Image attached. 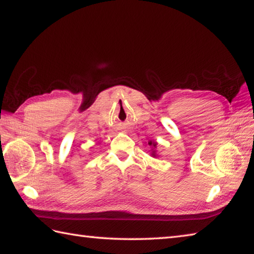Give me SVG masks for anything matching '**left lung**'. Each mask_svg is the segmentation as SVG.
<instances>
[{
	"label": "left lung",
	"mask_w": 254,
	"mask_h": 254,
	"mask_svg": "<svg viewBox=\"0 0 254 254\" xmlns=\"http://www.w3.org/2000/svg\"><path fill=\"white\" fill-rule=\"evenodd\" d=\"M149 144H150V145H151V144H152V145H153V147H156V145H157L156 143H154V142H152V141H150V142H149ZM152 154H153V156H154V152H153Z\"/></svg>",
	"instance_id": "8db88e82"
}]
</instances>
